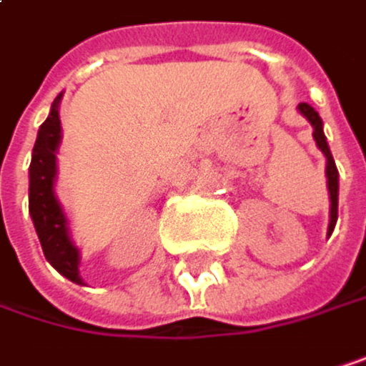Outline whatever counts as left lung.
Listing matches in <instances>:
<instances>
[{"instance_id": "obj_1", "label": "left lung", "mask_w": 366, "mask_h": 366, "mask_svg": "<svg viewBox=\"0 0 366 366\" xmlns=\"http://www.w3.org/2000/svg\"><path fill=\"white\" fill-rule=\"evenodd\" d=\"M297 110L312 125V139H315L317 147L321 149V154L325 156V177H327V195H330V223H327V237H330V234L334 232L336 219H338V169H336V162L332 158L327 139L323 134V121H321L319 112L310 104H300Z\"/></svg>"}]
</instances>
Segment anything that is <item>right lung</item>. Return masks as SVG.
I'll use <instances>...</instances> for the list:
<instances>
[{"mask_svg": "<svg viewBox=\"0 0 366 366\" xmlns=\"http://www.w3.org/2000/svg\"><path fill=\"white\" fill-rule=\"evenodd\" d=\"M60 99L62 93L54 99L51 110L43 125L39 127L36 143L32 149L30 162V217L47 262L66 280L84 284L80 275V249L71 239L66 212L56 195V154L62 141L60 125Z\"/></svg>", "mask_w": 366, "mask_h": 366, "instance_id": "1", "label": "right lung"}]
</instances>
